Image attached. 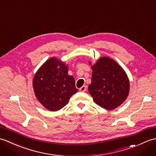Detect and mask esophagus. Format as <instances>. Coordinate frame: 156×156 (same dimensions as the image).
Masks as SVG:
<instances>
[{
  "mask_svg": "<svg viewBox=\"0 0 156 156\" xmlns=\"http://www.w3.org/2000/svg\"><path fill=\"white\" fill-rule=\"evenodd\" d=\"M86 90H87V87H86V86H82L79 90H80V92H85Z\"/></svg>",
  "mask_w": 156,
  "mask_h": 156,
  "instance_id": "1",
  "label": "esophagus"
}]
</instances>
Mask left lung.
<instances>
[{
  "mask_svg": "<svg viewBox=\"0 0 156 156\" xmlns=\"http://www.w3.org/2000/svg\"><path fill=\"white\" fill-rule=\"evenodd\" d=\"M88 91L96 104L108 111L117 108L127 98L128 76L121 66L110 58L101 57L93 65Z\"/></svg>",
  "mask_w": 156,
  "mask_h": 156,
  "instance_id": "obj_1",
  "label": "left lung"
}]
</instances>
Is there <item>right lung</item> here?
Masks as SVG:
<instances>
[{
	"mask_svg": "<svg viewBox=\"0 0 156 156\" xmlns=\"http://www.w3.org/2000/svg\"><path fill=\"white\" fill-rule=\"evenodd\" d=\"M68 66L52 57L48 59L34 75L33 87L38 101L50 111H57L68 103L76 93L75 80L68 74Z\"/></svg>",
	"mask_w": 156,
	"mask_h": 156,
	"instance_id": "right-lung-1",
	"label": "right lung"
}]
</instances>
